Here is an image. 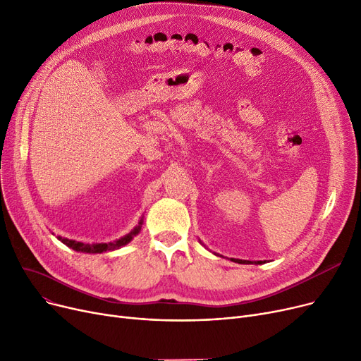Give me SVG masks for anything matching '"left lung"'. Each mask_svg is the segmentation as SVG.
<instances>
[{"mask_svg":"<svg viewBox=\"0 0 361 361\" xmlns=\"http://www.w3.org/2000/svg\"><path fill=\"white\" fill-rule=\"evenodd\" d=\"M231 260H234V262H237V263H253V262H250V260H240V259H231ZM262 262H256V264H260Z\"/></svg>","mask_w":361,"mask_h":361,"instance_id":"obj_1","label":"left lung"}]
</instances>
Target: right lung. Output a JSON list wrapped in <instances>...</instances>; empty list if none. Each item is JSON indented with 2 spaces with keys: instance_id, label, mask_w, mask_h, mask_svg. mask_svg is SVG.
<instances>
[{
  "instance_id": "right-lung-1",
  "label": "right lung",
  "mask_w": 361,
  "mask_h": 361,
  "mask_svg": "<svg viewBox=\"0 0 361 361\" xmlns=\"http://www.w3.org/2000/svg\"><path fill=\"white\" fill-rule=\"evenodd\" d=\"M140 225L142 221L139 224V226H136L135 230H133L130 234H127L126 237L117 240V241H112V243H99V244H85V243H79V241H74V240H68V238H63L59 237V240L61 243H64L66 245H68L70 249L75 250V252H83V253H104L108 250H114V249H118L121 245H126L128 241H131V238L135 237L136 234H139L140 231Z\"/></svg>"
}]
</instances>
